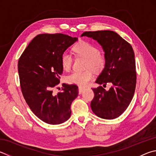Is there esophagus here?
<instances>
[{
  "label": "esophagus",
  "instance_id": "1",
  "mask_svg": "<svg viewBox=\"0 0 156 156\" xmlns=\"http://www.w3.org/2000/svg\"><path fill=\"white\" fill-rule=\"evenodd\" d=\"M84 89V87L79 86V87H78V92H79V93H80H80H83Z\"/></svg>",
  "mask_w": 156,
  "mask_h": 156
}]
</instances>
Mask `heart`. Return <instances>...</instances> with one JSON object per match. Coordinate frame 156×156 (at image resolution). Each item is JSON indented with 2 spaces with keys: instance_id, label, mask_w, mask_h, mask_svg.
Returning a JSON list of instances; mask_svg holds the SVG:
<instances>
[{
  "instance_id": "obj_1",
  "label": "heart",
  "mask_w": 156,
  "mask_h": 156,
  "mask_svg": "<svg viewBox=\"0 0 156 156\" xmlns=\"http://www.w3.org/2000/svg\"><path fill=\"white\" fill-rule=\"evenodd\" d=\"M76 56L86 59L83 72H73L67 77L69 83L85 86L93 78V70L95 72L102 71L106 64V57L104 53L99 51L98 46L86 41H81L73 46ZM73 56L68 52H63L61 56V64L63 69L69 71L72 67Z\"/></svg>"
}]
</instances>
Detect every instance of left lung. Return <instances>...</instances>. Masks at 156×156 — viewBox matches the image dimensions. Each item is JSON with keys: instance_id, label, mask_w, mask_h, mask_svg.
I'll use <instances>...</instances> for the list:
<instances>
[{"instance_id": "left-lung-1", "label": "left lung", "mask_w": 156, "mask_h": 156, "mask_svg": "<svg viewBox=\"0 0 156 156\" xmlns=\"http://www.w3.org/2000/svg\"><path fill=\"white\" fill-rule=\"evenodd\" d=\"M83 36L97 40L106 57V66L95 81L104 87L93 89L94 98L90 107L98 117L113 119L123 114L134 94L136 71L134 50L128 42L112 30L86 31ZM107 83L113 84L108 91L103 88Z\"/></svg>"}]
</instances>
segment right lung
Here are the masks:
<instances>
[{"label": "right lung", "instance_id": "obj_1", "mask_svg": "<svg viewBox=\"0 0 156 156\" xmlns=\"http://www.w3.org/2000/svg\"><path fill=\"white\" fill-rule=\"evenodd\" d=\"M78 40L62 33L41 34L34 37L19 58L20 88L30 110L44 122L57 125L71 116V104L78 96L76 84H66L55 95L53 89L63 73L61 56Z\"/></svg>", "mask_w": 156, "mask_h": 156}]
</instances>
